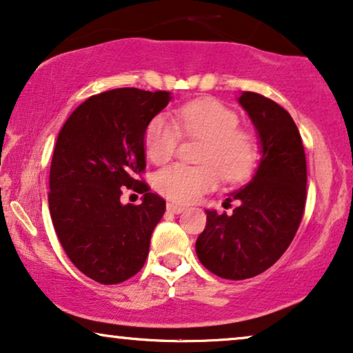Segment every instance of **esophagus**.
Listing matches in <instances>:
<instances>
[{
	"label": "esophagus",
	"mask_w": 353,
	"mask_h": 353,
	"mask_svg": "<svg viewBox=\"0 0 353 353\" xmlns=\"http://www.w3.org/2000/svg\"><path fill=\"white\" fill-rule=\"evenodd\" d=\"M184 207L182 205H177V203H168V212L171 213H176V215H179V213L184 212Z\"/></svg>",
	"instance_id": "esophagus-1"
}]
</instances>
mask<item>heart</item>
<instances>
[{
  "label": "heart",
  "mask_w": 353,
  "mask_h": 353,
  "mask_svg": "<svg viewBox=\"0 0 353 353\" xmlns=\"http://www.w3.org/2000/svg\"><path fill=\"white\" fill-rule=\"evenodd\" d=\"M181 133L203 140L199 166L172 164L156 172L154 189L172 202L189 203L215 189L223 176L230 182L248 179L256 168L259 150L251 133L239 128L234 110L215 99H197L168 115H156L145 132V153L154 164L176 153Z\"/></svg>",
  "instance_id": "obj_1"
}]
</instances>
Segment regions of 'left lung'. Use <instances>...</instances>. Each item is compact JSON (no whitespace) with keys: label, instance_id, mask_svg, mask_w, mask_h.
Returning <instances> with one entry per match:
<instances>
[{"label":"left lung","instance_id":"obj_1","mask_svg":"<svg viewBox=\"0 0 353 353\" xmlns=\"http://www.w3.org/2000/svg\"><path fill=\"white\" fill-rule=\"evenodd\" d=\"M238 102L256 127L261 161L252 179L233 192L231 215L207 212V226L195 243L205 269L228 280H244L269 269L287 251L306 202V156L298 127L283 107L257 92Z\"/></svg>","mask_w":353,"mask_h":353}]
</instances>
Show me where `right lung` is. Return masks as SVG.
Wrapping results in <instances>:
<instances>
[{
  "label": "right lung",
  "instance_id": "right-lung-1",
  "mask_svg": "<svg viewBox=\"0 0 353 353\" xmlns=\"http://www.w3.org/2000/svg\"><path fill=\"white\" fill-rule=\"evenodd\" d=\"M169 101L168 91L112 89L78 105L58 133L48 192L53 228L74 267L102 285L141 270L166 210L135 176L146 166V127ZM123 186L144 194L140 205L119 202Z\"/></svg>",
  "mask_w": 353,
  "mask_h": 353
}]
</instances>
